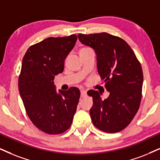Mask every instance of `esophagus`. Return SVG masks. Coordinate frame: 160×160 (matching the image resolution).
Instances as JSON below:
<instances>
[{
    "mask_svg": "<svg viewBox=\"0 0 160 160\" xmlns=\"http://www.w3.org/2000/svg\"><path fill=\"white\" fill-rule=\"evenodd\" d=\"M86 96V91L84 89L80 90V97L81 98H84V97Z\"/></svg>",
    "mask_w": 160,
    "mask_h": 160,
    "instance_id": "obj_1",
    "label": "esophagus"
}]
</instances>
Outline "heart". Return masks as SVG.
<instances>
[{
	"mask_svg": "<svg viewBox=\"0 0 160 160\" xmlns=\"http://www.w3.org/2000/svg\"><path fill=\"white\" fill-rule=\"evenodd\" d=\"M91 49V48H89L88 47H82L81 49L80 50V53H81V52H86V51H88V50Z\"/></svg>",
	"mask_w": 160,
	"mask_h": 160,
	"instance_id": "b5f03b06",
	"label": "heart"
}]
</instances>
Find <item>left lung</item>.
<instances>
[{
	"label": "left lung",
	"mask_w": 160,
	"mask_h": 160,
	"mask_svg": "<svg viewBox=\"0 0 160 160\" xmlns=\"http://www.w3.org/2000/svg\"><path fill=\"white\" fill-rule=\"evenodd\" d=\"M84 45L95 50L98 73L110 94L102 100L98 91L89 90L93 106L90 116L100 131L116 133L126 128L140 106L142 69L134 51L122 38L106 32L79 34Z\"/></svg>",
	"instance_id": "1"
}]
</instances>
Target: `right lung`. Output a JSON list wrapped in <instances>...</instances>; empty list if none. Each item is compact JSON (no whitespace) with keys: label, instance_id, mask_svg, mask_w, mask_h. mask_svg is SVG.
Listing matches in <instances>:
<instances>
[{"label":"right lung","instance_id":"add662e5","mask_svg":"<svg viewBox=\"0 0 160 160\" xmlns=\"http://www.w3.org/2000/svg\"><path fill=\"white\" fill-rule=\"evenodd\" d=\"M78 40L76 35L48 38L28 48L22 61L18 88L30 120L48 134L65 132L72 125L80 90L71 87L56 92L54 76L62 73L64 62Z\"/></svg>","mask_w":160,"mask_h":160}]
</instances>
